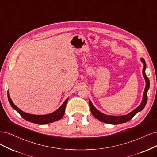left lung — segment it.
<instances>
[{
	"mask_svg": "<svg viewBox=\"0 0 157 157\" xmlns=\"http://www.w3.org/2000/svg\"><path fill=\"white\" fill-rule=\"evenodd\" d=\"M142 61L144 63V68H143V75L144 78H145V80H146V88H145L144 92V96H143V100L140 105V106H138L136 109H135L134 111H132L131 113L129 114L125 115V116H120V117H113V116H109L106 115L105 114H103L101 112H100L94 107V105H92V103H91L90 100H89V106L91 113L92 115L94 117L97 118L98 120H99L100 121H102V122L104 123H107V124H114V125H117L120 124H122L127 122V121H129L130 120H131L133 117L138 113L141 111L144 108V107L146 106V103L147 101V91L149 89V80L148 78L147 77V75H146V73H145V70H146V62H145L144 59H142Z\"/></svg>",
	"mask_w": 157,
	"mask_h": 157,
	"instance_id": "1",
	"label": "left lung"
}]
</instances>
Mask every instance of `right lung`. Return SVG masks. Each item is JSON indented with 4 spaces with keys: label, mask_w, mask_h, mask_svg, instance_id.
I'll list each match as a JSON object with an SVG mask.
<instances>
[{
    "label": "right lung",
    "mask_w": 157,
    "mask_h": 157,
    "mask_svg": "<svg viewBox=\"0 0 157 157\" xmlns=\"http://www.w3.org/2000/svg\"><path fill=\"white\" fill-rule=\"evenodd\" d=\"M8 100L11 106L12 107L13 109H14L15 111L21 115V117L22 118H24L25 120L30 121V122L40 124V125L52 123L56 120H60L61 118H62L64 116V114H65L66 105L68 100V98H67V99L65 101V102L62 104V105L58 109L57 111L51 114H46V115H33V114H30L24 113L23 111H22L21 110H20L18 107H17L14 105L13 101H11L8 92Z\"/></svg>",
    "instance_id": "add662e5"
}]
</instances>
